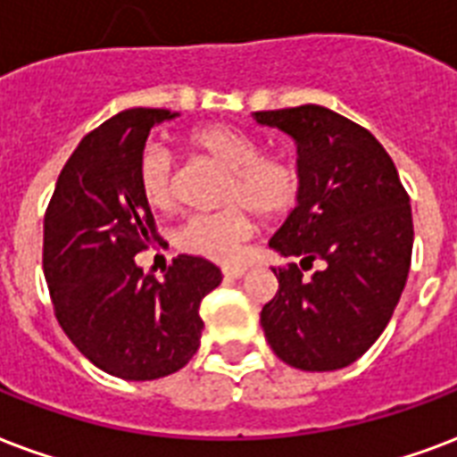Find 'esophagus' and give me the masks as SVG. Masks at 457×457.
Returning a JSON list of instances; mask_svg holds the SVG:
<instances>
[{
  "instance_id": "obj_1",
  "label": "esophagus",
  "mask_w": 457,
  "mask_h": 457,
  "mask_svg": "<svg viewBox=\"0 0 457 457\" xmlns=\"http://www.w3.org/2000/svg\"><path fill=\"white\" fill-rule=\"evenodd\" d=\"M244 273H246V268H244V266H225V268H222V275H225V278H232V280L242 278Z\"/></svg>"
}]
</instances>
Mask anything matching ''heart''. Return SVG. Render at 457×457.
<instances>
[{"mask_svg": "<svg viewBox=\"0 0 457 457\" xmlns=\"http://www.w3.org/2000/svg\"><path fill=\"white\" fill-rule=\"evenodd\" d=\"M184 144L198 158L228 170L220 189V204L228 208L184 222L177 232L182 252L213 261L237 259L253 229L246 208L261 220H280L297 205L302 191L297 167L290 160L263 155L253 136L229 124H201L184 136ZM136 177L145 204L167 213L174 205L172 155L160 145H148L138 158Z\"/></svg>", "mask_w": 457, "mask_h": 457, "instance_id": "b5f03b06", "label": "heart"}]
</instances>
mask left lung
<instances>
[{"instance_id":"left-lung-1","label":"left lung","mask_w":457,"mask_h":457,"mask_svg":"<svg viewBox=\"0 0 457 457\" xmlns=\"http://www.w3.org/2000/svg\"><path fill=\"white\" fill-rule=\"evenodd\" d=\"M297 145V208L270 249L297 256L273 268L275 297L261 312L273 353L302 371L350 367L378 340L412 261V208L398 170L367 129L321 104L253 112ZM320 270L304 278L312 261Z\"/></svg>"}]
</instances>
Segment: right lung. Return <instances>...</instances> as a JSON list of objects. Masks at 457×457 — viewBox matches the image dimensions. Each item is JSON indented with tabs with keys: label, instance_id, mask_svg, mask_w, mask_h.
<instances>
[{
	"label": "right lung",
	"instance_id": "right-lung-1",
	"mask_svg": "<svg viewBox=\"0 0 457 457\" xmlns=\"http://www.w3.org/2000/svg\"><path fill=\"white\" fill-rule=\"evenodd\" d=\"M174 117L134 107L83 136L45 213L43 268L59 326L83 357L127 381L170 376L196 354L198 306L222 280L201 256H177L162 280L134 261L158 239L138 158L151 129Z\"/></svg>",
	"mask_w": 457,
	"mask_h": 457
}]
</instances>
